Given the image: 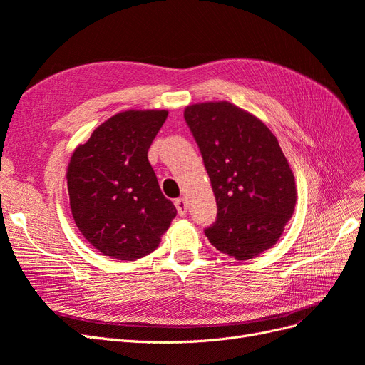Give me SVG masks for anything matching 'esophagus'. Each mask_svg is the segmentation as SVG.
<instances>
[{
    "mask_svg": "<svg viewBox=\"0 0 365 365\" xmlns=\"http://www.w3.org/2000/svg\"><path fill=\"white\" fill-rule=\"evenodd\" d=\"M175 207L178 210L180 216H185L187 210H189V202H187L185 197H178V200H175Z\"/></svg>",
    "mask_w": 365,
    "mask_h": 365,
    "instance_id": "34e87169",
    "label": "esophagus"
}]
</instances>
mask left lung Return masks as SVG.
<instances>
[{
    "label": "left lung",
    "instance_id": "obj_1",
    "mask_svg": "<svg viewBox=\"0 0 365 365\" xmlns=\"http://www.w3.org/2000/svg\"><path fill=\"white\" fill-rule=\"evenodd\" d=\"M184 118L216 197V220L205 236L236 260L259 256L279 240L297 201L294 173L277 138L230 102L187 106Z\"/></svg>",
    "mask_w": 365,
    "mask_h": 365
}]
</instances>
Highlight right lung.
<instances>
[{
	"label": "right lung",
	"mask_w": 365,
	"mask_h": 365,
	"mask_svg": "<svg viewBox=\"0 0 365 365\" xmlns=\"http://www.w3.org/2000/svg\"><path fill=\"white\" fill-rule=\"evenodd\" d=\"M168 111H125L77 148L67 182L74 222L105 256L137 260L158 247L176 208L148 160Z\"/></svg>",
	"instance_id": "right-lung-1"
}]
</instances>
